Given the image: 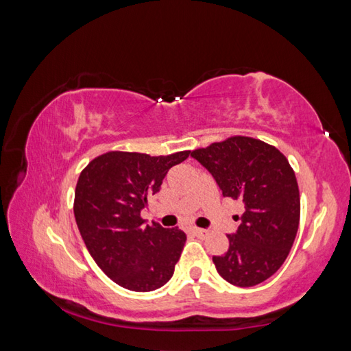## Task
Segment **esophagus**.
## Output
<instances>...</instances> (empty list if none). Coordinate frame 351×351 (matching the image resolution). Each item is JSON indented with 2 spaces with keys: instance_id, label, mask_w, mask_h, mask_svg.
I'll return each mask as SVG.
<instances>
[{
  "instance_id": "34e87169",
  "label": "esophagus",
  "mask_w": 351,
  "mask_h": 351,
  "mask_svg": "<svg viewBox=\"0 0 351 351\" xmlns=\"http://www.w3.org/2000/svg\"><path fill=\"white\" fill-rule=\"evenodd\" d=\"M191 232H193V234L196 237H199V239L207 237V234H208V231L207 230H202V228H193V230H191Z\"/></svg>"
}]
</instances>
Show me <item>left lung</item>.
Masks as SVG:
<instances>
[{"label":"left lung","mask_w":351,"mask_h":351,"mask_svg":"<svg viewBox=\"0 0 351 351\" xmlns=\"http://www.w3.org/2000/svg\"><path fill=\"white\" fill-rule=\"evenodd\" d=\"M191 156L215 178L225 197L245 211L228 234V251L213 257L223 280L251 287L274 276L289 254L300 223L297 178L278 149L250 136H231Z\"/></svg>","instance_id":"1"}]
</instances>
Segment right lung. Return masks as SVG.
Here are the masks:
<instances>
[{
    "mask_svg": "<svg viewBox=\"0 0 351 351\" xmlns=\"http://www.w3.org/2000/svg\"><path fill=\"white\" fill-rule=\"evenodd\" d=\"M190 150L167 156L108 152L82 170L74 217L86 248L114 283L135 292L160 289L173 276L184 231L146 225L141 210L160 191L167 171Z\"/></svg>",
    "mask_w": 351,
    "mask_h": 351,
    "instance_id": "obj_1",
    "label": "right lung"
}]
</instances>
